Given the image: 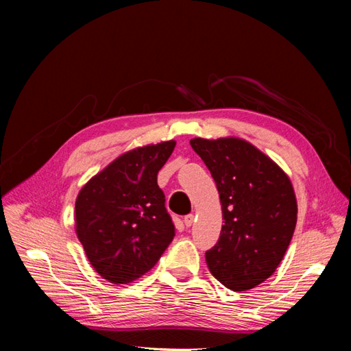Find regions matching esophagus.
Wrapping results in <instances>:
<instances>
[{"instance_id":"obj_1","label":"esophagus","mask_w":351,"mask_h":351,"mask_svg":"<svg viewBox=\"0 0 351 351\" xmlns=\"http://www.w3.org/2000/svg\"><path fill=\"white\" fill-rule=\"evenodd\" d=\"M183 221H184V226H186V227H192L193 221H195V215H193V214H187Z\"/></svg>"}]
</instances>
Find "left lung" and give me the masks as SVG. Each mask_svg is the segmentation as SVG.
I'll list each match as a JSON object with an SVG mask.
<instances>
[{
    "instance_id": "left-lung-1",
    "label": "left lung",
    "mask_w": 351,
    "mask_h": 351,
    "mask_svg": "<svg viewBox=\"0 0 351 351\" xmlns=\"http://www.w3.org/2000/svg\"><path fill=\"white\" fill-rule=\"evenodd\" d=\"M190 145L215 180L224 218L205 253L208 268L227 289L250 290L275 272L291 241L297 202L290 178L246 141L197 137Z\"/></svg>"
}]
</instances>
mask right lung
<instances>
[{
  "label": "right lung",
  "mask_w": 351,
  "mask_h": 351,
  "mask_svg": "<svg viewBox=\"0 0 351 351\" xmlns=\"http://www.w3.org/2000/svg\"><path fill=\"white\" fill-rule=\"evenodd\" d=\"M174 141L119 156L83 186L76 199V232L104 280L127 284L151 271L176 236L158 186V171Z\"/></svg>",
  "instance_id": "right-lung-1"
}]
</instances>
